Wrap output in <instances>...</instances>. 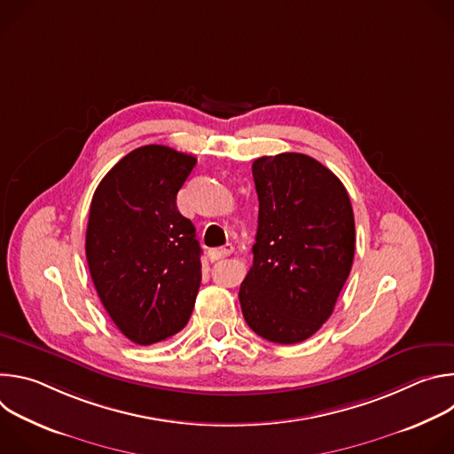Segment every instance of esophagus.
<instances>
[{
    "label": "esophagus",
    "mask_w": 454,
    "mask_h": 454,
    "mask_svg": "<svg viewBox=\"0 0 454 454\" xmlns=\"http://www.w3.org/2000/svg\"><path fill=\"white\" fill-rule=\"evenodd\" d=\"M231 253H233V246H231V244H226V246H223V247H217V249L208 251V258H210L212 262H215V261H221V258L230 256Z\"/></svg>",
    "instance_id": "esophagus-1"
}]
</instances>
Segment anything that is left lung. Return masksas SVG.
Returning a JSON list of instances; mask_svg holds the SVG:
<instances>
[{"label":"left lung","mask_w":454,"mask_h":454,"mask_svg":"<svg viewBox=\"0 0 454 454\" xmlns=\"http://www.w3.org/2000/svg\"><path fill=\"white\" fill-rule=\"evenodd\" d=\"M258 228L239 300L268 341H305L325 323L350 275L356 224L343 183L307 154L253 161Z\"/></svg>","instance_id":"left-lung-1"}]
</instances>
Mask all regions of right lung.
<instances>
[{"label": "right lung", "mask_w": 454, "mask_h": 454, "mask_svg": "<svg viewBox=\"0 0 454 454\" xmlns=\"http://www.w3.org/2000/svg\"><path fill=\"white\" fill-rule=\"evenodd\" d=\"M196 158L165 145L123 156L98 183L86 258L98 298L120 333L153 345L179 333L201 286V247L176 196Z\"/></svg>", "instance_id": "add662e5"}]
</instances>
